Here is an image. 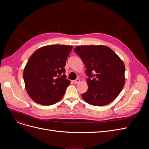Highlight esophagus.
I'll list each match as a JSON object with an SVG mask.
<instances>
[{"label": "esophagus", "instance_id": "obj_1", "mask_svg": "<svg viewBox=\"0 0 149 149\" xmlns=\"http://www.w3.org/2000/svg\"><path fill=\"white\" fill-rule=\"evenodd\" d=\"M80 80L79 79H77L76 80H75L73 81V83H74V84H77V83H80Z\"/></svg>", "mask_w": 149, "mask_h": 149}]
</instances>
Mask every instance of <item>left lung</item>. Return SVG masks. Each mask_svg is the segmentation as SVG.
<instances>
[{
    "mask_svg": "<svg viewBox=\"0 0 149 149\" xmlns=\"http://www.w3.org/2000/svg\"><path fill=\"white\" fill-rule=\"evenodd\" d=\"M74 51L82 59L89 77V89L81 95L83 99L93 106L111 103L125 84V66L122 60L104 45L78 46Z\"/></svg>",
    "mask_w": 149,
    "mask_h": 149,
    "instance_id": "left-lung-1",
    "label": "left lung"
}]
</instances>
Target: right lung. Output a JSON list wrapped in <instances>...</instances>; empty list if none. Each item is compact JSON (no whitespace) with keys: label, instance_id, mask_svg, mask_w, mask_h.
Returning <instances> with one entry per match:
<instances>
[{"label":"right lung","instance_id":"1","mask_svg":"<svg viewBox=\"0 0 149 149\" xmlns=\"http://www.w3.org/2000/svg\"><path fill=\"white\" fill-rule=\"evenodd\" d=\"M72 46L53 45L37 49L23 70L26 90L36 103L52 105L63 97L70 81L65 66Z\"/></svg>","mask_w":149,"mask_h":149}]
</instances>
